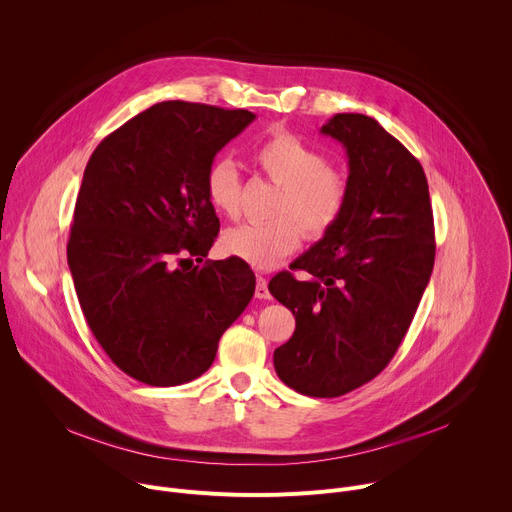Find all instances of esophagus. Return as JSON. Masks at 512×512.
Listing matches in <instances>:
<instances>
[{"mask_svg": "<svg viewBox=\"0 0 512 512\" xmlns=\"http://www.w3.org/2000/svg\"><path fill=\"white\" fill-rule=\"evenodd\" d=\"M255 298L259 300H269L271 294L267 289V279L263 275H257V281H255Z\"/></svg>", "mask_w": 512, "mask_h": 512, "instance_id": "34e87169", "label": "esophagus"}]
</instances>
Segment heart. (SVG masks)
<instances>
[{
  "label": "heart",
  "mask_w": 512,
  "mask_h": 512,
  "mask_svg": "<svg viewBox=\"0 0 512 512\" xmlns=\"http://www.w3.org/2000/svg\"><path fill=\"white\" fill-rule=\"evenodd\" d=\"M253 160L279 186L273 206L277 218L227 229L218 247L223 255L255 269H271L298 249L302 233L316 241L336 227L348 204L350 180L342 168L326 164V156L312 143L285 129L267 135L255 148ZM204 192L214 212L229 218L239 214L241 180L229 160L208 166Z\"/></svg>",
  "instance_id": "b5f03b06"
}]
</instances>
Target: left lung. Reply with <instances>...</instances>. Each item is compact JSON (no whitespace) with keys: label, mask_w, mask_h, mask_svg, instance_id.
I'll return each instance as SVG.
<instances>
[{"label":"left lung","mask_w":512,"mask_h":512,"mask_svg":"<svg viewBox=\"0 0 512 512\" xmlns=\"http://www.w3.org/2000/svg\"><path fill=\"white\" fill-rule=\"evenodd\" d=\"M348 156L350 196L336 227L269 281L296 316L275 348L277 377L308 397H340L373 381L395 356L429 283L435 237L427 178L373 117L338 113L320 129Z\"/></svg>","instance_id":"left-lung-1"}]
</instances>
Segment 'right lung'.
<instances>
[{
  "label": "right lung",
  "instance_id": "obj_1",
  "mask_svg": "<svg viewBox=\"0 0 512 512\" xmlns=\"http://www.w3.org/2000/svg\"><path fill=\"white\" fill-rule=\"evenodd\" d=\"M255 115L166 101L93 152L72 216L68 267L91 332L117 367L152 387L208 371L223 332L255 294L235 257L208 255L218 218L204 176Z\"/></svg>",
  "mask_w": 512,
  "mask_h": 512
}]
</instances>
